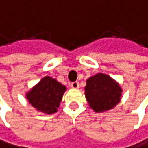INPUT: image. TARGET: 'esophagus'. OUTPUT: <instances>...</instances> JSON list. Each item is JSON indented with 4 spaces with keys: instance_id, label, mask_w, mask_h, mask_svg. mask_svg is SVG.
<instances>
[{
    "instance_id": "34e87169",
    "label": "esophagus",
    "mask_w": 148,
    "mask_h": 148,
    "mask_svg": "<svg viewBox=\"0 0 148 148\" xmlns=\"http://www.w3.org/2000/svg\"><path fill=\"white\" fill-rule=\"evenodd\" d=\"M71 87L73 89H78L79 88V83L78 82H73V83L71 84Z\"/></svg>"
}]
</instances>
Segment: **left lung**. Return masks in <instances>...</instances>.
Instances as JSON below:
<instances>
[{"mask_svg":"<svg viewBox=\"0 0 148 148\" xmlns=\"http://www.w3.org/2000/svg\"><path fill=\"white\" fill-rule=\"evenodd\" d=\"M84 89L85 98L95 112H103L114 108L120 101L122 92L115 80L101 73L88 78Z\"/></svg>","mask_w":148,"mask_h":148,"instance_id":"obj_1","label":"left lung"}]
</instances>
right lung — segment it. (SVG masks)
I'll return each instance as SVG.
<instances>
[{
  "label": "right lung",
  "instance_id": "right-lung-1",
  "mask_svg": "<svg viewBox=\"0 0 148 148\" xmlns=\"http://www.w3.org/2000/svg\"><path fill=\"white\" fill-rule=\"evenodd\" d=\"M66 87L50 76H45L35 85L26 97L29 102L38 111L53 114L57 111Z\"/></svg>",
  "mask_w": 148,
  "mask_h": 148
}]
</instances>
